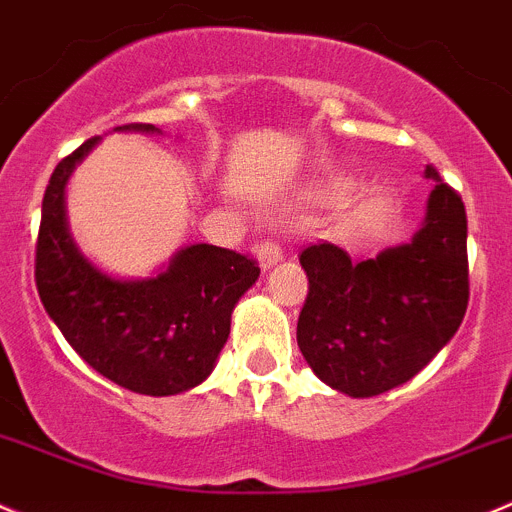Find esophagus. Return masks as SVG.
I'll list each match as a JSON object with an SVG mask.
<instances>
[{
    "label": "esophagus",
    "mask_w": 512,
    "mask_h": 512,
    "mask_svg": "<svg viewBox=\"0 0 512 512\" xmlns=\"http://www.w3.org/2000/svg\"><path fill=\"white\" fill-rule=\"evenodd\" d=\"M256 259H259L261 269L269 271L271 266H276L281 259H284V251H281L279 243H274V241H261L259 246H256Z\"/></svg>",
    "instance_id": "1"
}]
</instances>
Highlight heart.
I'll use <instances>...</instances> for the list:
<instances>
[{"mask_svg":"<svg viewBox=\"0 0 512 512\" xmlns=\"http://www.w3.org/2000/svg\"><path fill=\"white\" fill-rule=\"evenodd\" d=\"M357 191V183L349 178H326L319 188V196L332 206H344Z\"/></svg>","mask_w":512,"mask_h":512,"instance_id":"obj_1","label":"heart"}]
</instances>
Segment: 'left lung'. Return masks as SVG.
Here are the masks:
<instances>
[{"mask_svg": "<svg viewBox=\"0 0 512 512\" xmlns=\"http://www.w3.org/2000/svg\"><path fill=\"white\" fill-rule=\"evenodd\" d=\"M427 216L410 243L352 264L334 243L299 256L309 294L296 342L316 377L349 397L405 384L455 337L470 299L467 216L437 168Z\"/></svg>", "mask_w": 512, "mask_h": 512, "instance_id": "left-lung-1", "label": "left lung"}]
</instances>
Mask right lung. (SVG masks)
<instances>
[{
    "label": "right lung",
    "instance_id": "add662e5",
    "mask_svg": "<svg viewBox=\"0 0 512 512\" xmlns=\"http://www.w3.org/2000/svg\"><path fill=\"white\" fill-rule=\"evenodd\" d=\"M118 130L158 133L155 125ZM100 138L62 158L42 198L34 281L62 337L110 382L150 397L188 392L211 374L236 301L259 264L208 243L180 248L150 279H113L85 259L67 231L65 186Z\"/></svg>",
    "mask_w": 512,
    "mask_h": 512
}]
</instances>
